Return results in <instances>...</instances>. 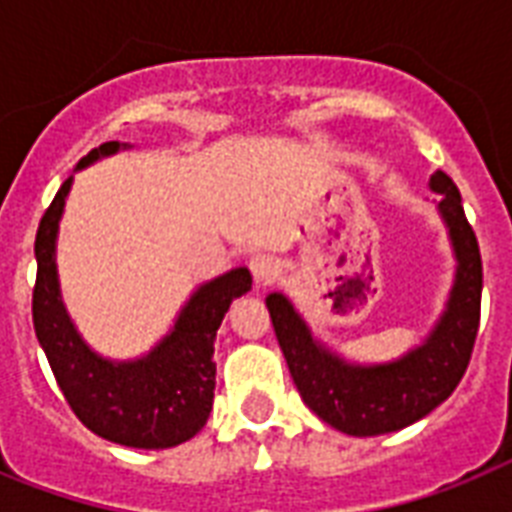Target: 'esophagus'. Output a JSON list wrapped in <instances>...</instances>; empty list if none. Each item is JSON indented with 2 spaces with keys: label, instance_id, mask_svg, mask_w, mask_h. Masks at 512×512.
Returning a JSON list of instances; mask_svg holds the SVG:
<instances>
[{
  "label": "esophagus",
  "instance_id": "esophagus-1",
  "mask_svg": "<svg viewBox=\"0 0 512 512\" xmlns=\"http://www.w3.org/2000/svg\"><path fill=\"white\" fill-rule=\"evenodd\" d=\"M249 271L257 287H268L276 279V260L271 255H255L249 260Z\"/></svg>",
  "mask_w": 512,
  "mask_h": 512
}]
</instances>
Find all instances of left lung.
I'll list each match as a JSON object with an SVG mask.
<instances>
[{
    "label": "left lung",
    "instance_id": "obj_1",
    "mask_svg": "<svg viewBox=\"0 0 512 512\" xmlns=\"http://www.w3.org/2000/svg\"><path fill=\"white\" fill-rule=\"evenodd\" d=\"M428 188L454 252V284L430 335L404 356L356 364L313 337L287 295L265 297L281 353L300 396L321 420L348 436H382L428 417L460 385L481 319V252L468 225L457 185L438 170Z\"/></svg>",
    "mask_w": 512,
    "mask_h": 512
}]
</instances>
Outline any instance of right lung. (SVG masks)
I'll return each instance as SVG.
<instances>
[{
    "instance_id": "1",
    "label": "right lung",
    "mask_w": 512,
    "mask_h": 512,
    "mask_svg": "<svg viewBox=\"0 0 512 512\" xmlns=\"http://www.w3.org/2000/svg\"><path fill=\"white\" fill-rule=\"evenodd\" d=\"M127 148V143L108 140L92 148L76 172ZM71 185L74 177L60 185L36 231V340L68 406L92 433L132 449L183 444L207 425L215 398L217 329L233 300L252 289V276L239 265L193 289L170 332L143 356L130 361L100 356L79 335L60 297L55 247Z\"/></svg>"
}]
</instances>
